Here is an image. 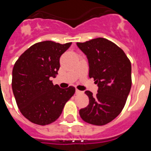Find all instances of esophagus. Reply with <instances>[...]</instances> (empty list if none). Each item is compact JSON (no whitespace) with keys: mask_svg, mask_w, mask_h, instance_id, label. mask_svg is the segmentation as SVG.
<instances>
[{"mask_svg":"<svg viewBox=\"0 0 151 151\" xmlns=\"http://www.w3.org/2000/svg\"><path fill=\"white\" fill-rule=\"evenodd\" d=\"M76 93H77V94H81V93H83V92H81L80 90L76 89Z\"/></svg>","mask_w":151,"mask_h":151,"instance_id":"obj_1","label":"esophagus"}]
</instances>
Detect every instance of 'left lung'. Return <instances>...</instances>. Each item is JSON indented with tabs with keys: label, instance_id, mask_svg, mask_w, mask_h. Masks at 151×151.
<instances>
[{
	"label": "left lung",
	"instance_id": "1",
	"mask_svg": "<svg viewBox=\"0 0 151 151\" xmlns=\"http://www.w3.org/2000/svg\"><path fill=\"white\" fill-rule=\"evenodd\" d=\"M77 45L87 56L90 78L98 85V93L85 94L89 103L79 111L85 122L104 125L114 119L123 110L132 87L131 62L124 51L103 37Z\"/></svg>",
	"mask_w": 151,
	"mask_h": 151
}]
</instances>
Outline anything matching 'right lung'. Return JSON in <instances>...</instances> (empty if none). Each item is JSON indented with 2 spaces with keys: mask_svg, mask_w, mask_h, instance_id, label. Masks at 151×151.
<instances>
[{
  "mask_svg": "<svg viewBox=\"0 0 151 151\" xmlns=\"http://www.w3.org/2000/svg\"><path fill=\"white\" fill-rule=\"evenodd\" d=\"M71 44L38 42L15 62L12 81L13 94L20 112L34 124L46 125L58 119L75 92L73 86L61 88L50 80L58 74L59 58Z\"/></svg>",
  "mask_w": 151,
  "mask_h": 151,
  "instance_id": "add662e5",
  "label": "right lung"
}]
</instances>
